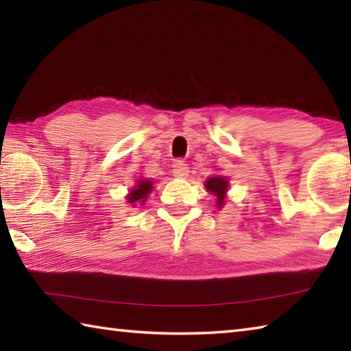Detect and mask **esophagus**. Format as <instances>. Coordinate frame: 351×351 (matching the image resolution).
<instances>
[{"label": "esophagus", "instance_id": "obj_1", "mask_svg": "<svg viewBox=\"0 0 351 351\" xmlns=\"http://www.w3.org/2000/svg\"><path fill=\"white\" fill-rule=\"evenodd\" d=\"M173 176L175 178H185L189 176V166L182 161H178L173 166Z\"/></svg>", "mask_w": 351, "mask_h": 351}]
</instances>
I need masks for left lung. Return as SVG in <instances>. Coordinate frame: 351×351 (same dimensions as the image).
<instances>
[{
    "label": "left lung",
    "instance_id": "obj_1",
    "mask_svg": "<svg viewBox=\"0 0 351 351\" xmlns=\"http://www.w3.org/2000/svg\"><path fill=\"white\" fill-rule=\"evenodd\" d=\"M206 190L217 197V206L221 208L226 202V191L229 187V182L225 176H213L208 178L205 182Z\"/></svg>",
    "mask_w": 351,
    "mask_h": 351
}]
</instances>
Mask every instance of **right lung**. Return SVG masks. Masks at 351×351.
Wrapping results in <instances>:
<instances>
[{
  "instance_id": "obj_1",
  "label": "right lung",
  "mask_w": 351,
  "mask_h": 351,
  "mask_svg": "<svg viewBox=\"0 0 351 351\" xmlns=\"http://www.w3.org/2000/svg\"><path fill=\"white\" fill-rule=\"evenodd\" d=\"M151 191H152V181L140 180V181H137L136 187L130 190L128 196H126V202L128 204H136V202L143 204V202H146V197Z\"/></svg>"
}]
</instances>
